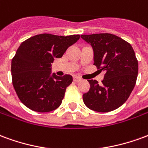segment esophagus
I'll list each match as a JSON object with an SVG mask.
<instances>
[{
	"label": "esophagus",
	"instance_id": "esophagus-1",
	"mask_svg": "<svg viewBox=\"0 0 148 148\" xmlns=\"http://www.w3.org/2000/svg\"><path fill=\"white\" fill-rule=\"evenodd\" d=\"M82 80V78L79 77H77V76H74V82H80V81Z\"/></svg>",
	"mask_w": 148,
	"mask_h": 148
}]
</instances>
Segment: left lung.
<instances>
[{"label": "left lung", "instance_id": "8db88e82", "mask_svg": "<svg viewBox=\"0 0 148 148\" xmlns=\"http://www.w3.org/2000/svg\"><path fill=\"white\" fill-rule=\"evenodd\" d=\"M81 37L93 47V65L106 72L101 84L96 80H88L90 90L82 96L85 105L99 112L118 109L129 97L136 82L138 61L132 47L112 34Z\"/></svg>", "mask_w": 148, "mask_h": 148}]
</instances>
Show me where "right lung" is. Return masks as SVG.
<instances>
[{
  "instance_id": "add662e5",
  "label": "right lung",
  "mask_w": 148,
  "mask_h": 148,
  "mask_svg": "<svg viewBox=\"0 0 148 148\" xmlns=\"http://www.w3.org/2000/svg\"><path fill=\"white\" fill-rule=\"evenodd\" d=\"M80 38L39 34L26 39L12 59V85L19 99L28 109L39 112L55 110L61 105L73 77L51 74V63L63 55Z\"/></svg>"
}]
</instances>
